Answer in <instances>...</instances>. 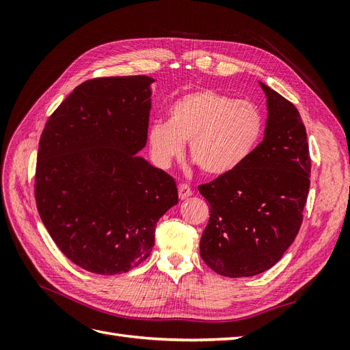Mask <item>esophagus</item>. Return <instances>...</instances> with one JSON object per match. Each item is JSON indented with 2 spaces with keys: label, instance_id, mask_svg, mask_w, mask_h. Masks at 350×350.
Masks as SVG:
<instances>
[{
  "label": "esophagus",
  "instance_id": "1",
  "mask_svg": "<svg viewBox=\"0 0 350 350\" xmlns=\"http://www.w3.org/2000/svg\"><path fill=\"white\" fill-rule=\"evenodd\" d=\"M191 194H193L191 188H189L187 184H179V187H178V196H179V198L185 200L187 197H189Z\"/></svg>",
  "mask_w": 350,
  "mask_h": 350
}]
</instances>
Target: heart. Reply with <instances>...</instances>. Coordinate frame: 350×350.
I'll return each mask as SVG.
<instances>
[{"label":"heart","mask_w":350,"mask_h":350,"mask_svg":"<svg viewBox=\"0 0 350 350\" xmlns=\"http://www.w3.org/2000/svg\"><path fill=\"white\" fill-rule=\"evenodd\" d=\"M264 116L256 103L203 89L184 94L167 111V122L149 129L154 162L167 167L184 153L207 175L235 171L258 146Z\"/></svg>","instance_id":"obj_1"}]
</instances>
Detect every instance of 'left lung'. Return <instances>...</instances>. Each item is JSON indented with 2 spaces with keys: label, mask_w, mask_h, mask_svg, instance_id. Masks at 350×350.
Masks as SVG:
<instances>
[{
  "label": "left lung",
  "mask_w": 350,
  "mask_h": 350,
  "mask_svg": "<svg viewBox=\"0 0 350 350\" xmlns=\"http://www.w3.org/2000/svg\"><path fill=\"white\" fill-rule=\"evenodd\" d=\"M262 142L235 171L198 185L210 204L200 256L221 276L248 278L269 270L301 229L310 191L311 157L295 105L266 84Z\"/></svg>",
  "instance_id": "obj_1"
}]
</instances>
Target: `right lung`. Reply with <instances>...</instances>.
I'll return each mask as SVG.
<instances>
[{
  "label": "right lung",
  "mask_w": 350,
  "mask_h": 350,
  "mask_svg": "<svg viewBox=\"0 0 350 350\" xmlns=\"http://www.w3.org/2000/svg\"><path fill=\"white\" fill-rule=\"evenodd\" d=\"M153 81L86 80L40 135L39 216L62 254L90 273L139 266L150 256L159 219L178 203L175 179L135 154L147 142Z\"/></svg>",
  "instance_id": "add662e5"
}]
</instances>
